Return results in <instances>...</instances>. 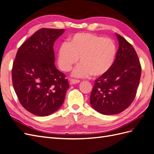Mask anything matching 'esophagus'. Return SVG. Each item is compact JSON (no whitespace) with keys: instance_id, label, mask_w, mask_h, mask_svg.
Returning <instances> with one entry per match:
<instances>
[{"instance_id":"esophagus-1","label":"esophagus","mask_w":154,"mask_h":154,"mask_svg":"<svg viewBox=\"0 0 154 154\" xmlns=\"http://www.w3.org/2000/svg\"><path fill=\"white\" fill-rule=\"evenodd\" d=\"M79 82H80V80H76V79H71V80H70L71 84H76V83H78Z\"/></svg>"}]
</instances>
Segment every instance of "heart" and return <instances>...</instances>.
<instances>
[{
    "mask_svg": "<svg viewBox=\"0 0 154 154\" xmlns=\"http://www.w3.org/2000/svg\"><path fill=\"white\" fill-rule=\"evenodd\" d=\"M116 53L114 41L89 32H78L69 37L68 43L63 42L58 49L60 68L69 71L78 61L72 75L79 78L101 76L112 67Z\"/></svg>",
    "mask_w": 154,
    "mask_h": 154,
    "instance_id": "obj_1",
    "label": "heart"
}]
</instances>
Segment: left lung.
<instances>
[{
  "label": "left lung",
  "mask_w": 154,
  "mask_h": 154,
  "mask_svg": "<svg viewBox=\"0 0 154 154\" xmlns=\"http://www.w3.org/2000/svg\"><path fill=\"white\" fill-rule=\"evenodd\" d=\"M119 49L112 67L95 80L90 97L91 106L105 115L117 114L131 105L140 81L141 66L132 44L116 34Z\"/></svg>",
  "instance_id": "8db88e82"
}]
</instances>
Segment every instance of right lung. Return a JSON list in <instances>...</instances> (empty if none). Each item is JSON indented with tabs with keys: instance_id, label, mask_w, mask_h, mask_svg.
Masks as SVG:
<instances>
[{
	"instance_id": "1",
	"label": "right lung",
	"mask_w": 154,
	"mask_h": 154,
	"mask_svg": "<svg viewBox=\"0 0 154 154\" xmlns=\"http://www.w3.org/2000/svg\"><path fill=\"white\" fill-rule=\"evenodd\" d=\"M64 29L42 28L18 48L12 82L18 100L31 114L46 116L63 103L69 88L66 75L56 68L53 45Z\"/></svg>"
}]
</instances>
